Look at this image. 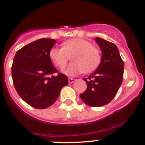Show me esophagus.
I'll return each instance as SVG.
<instances>
[{
  "instance_id": "34e87169",
  "label": "esophagus",
  "mask_w": 145,
  "mask_h": 145,
  "mask_svg": "<svg viewBox=\"0 0 145 145\" xmlns=\"http://www.w3.org/2000/svg\"><path fill=\"white\" fill-rule=\"evenodd\" d=\"M68 81H69V84H72V83H74V81H75V79L72 78H69Z\"/></svg>"
}]
</instances>
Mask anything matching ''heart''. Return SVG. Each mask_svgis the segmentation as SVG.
Returning <instances> with one entry per match:
<instances>
[{"instance_id": "1", "label": "heart", "mask_w": 145, "mask_h": 145, "mask_svg": "<svg viewBox=\"0 0 145 145\" xmlns=\"http://www.w3.org/2000/svg\"><path fill=\"white\" fill-rule=\"evenodd\" d=\"M70 57L73 62L67 67L63 72L70 76L91 72L101 61L99 50L83 38L68 40L62 43L61 48H52L49 52L50 59L60 69L65 67Z\"/></svg>"}]
</instances>
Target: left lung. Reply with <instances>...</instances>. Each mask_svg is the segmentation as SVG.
I'll return each mask as SVG.
<instances>
[{
    "label": "left lung",
    "mask_w": 145,
    "mask_h": 145,
    "mask_svg": "<svg viewBox=\"0 0 145 145\" xmlns=\"http://www.w3.org/2000/svg\"><path fill=\"white\" fill-rule=\"evenodd\" d=\"M95 41L102 51L101 62L97 70L84 78L87 84L80 97L91 107H102L112 100L118 91L123 78L124 63L114 43L100 38Z\"/></svg>",
    "instance_id": "1"
}]
</instances>
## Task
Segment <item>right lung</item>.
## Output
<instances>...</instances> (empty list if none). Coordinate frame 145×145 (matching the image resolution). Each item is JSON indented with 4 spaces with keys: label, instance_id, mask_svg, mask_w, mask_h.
<instances>
[{
    "label": "right lung",
    "instance_id": "obj_1",
    "mask_svg": "<svg viewBox=\"0 0 145 145\" xmlns=\"http://www.w3.org/2000/svg\"><path fill=\"white\" fill-rule=\"evenodd\" d=\"M54 39L41 38L26 45L15 54L11 67L13 84L23 100L37 109L52 105L67 77L58 72L49 58Z\"/></svg>",
    "mask_w": 145,
    "mask_h": 145
}]
</instances>
